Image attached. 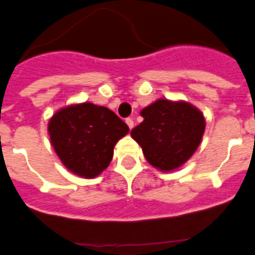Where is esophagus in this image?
<instances>
[{
  "instance_id": "34e87169",
  "label": "esophagus",
  "mask_w": 255,
  "mask_h": 255,
  "mask_svg": "<svg viewBox=\"0 0 255 255\" xmlns=\"http://www.w3.org/2000/svg\"><path fill=\"white\" fill-rule=\"evenodd\" d=\"M126 123H127V126L129 128H133V119H132V118H127V119H126Z\"/></svg>"
}]
</instances>
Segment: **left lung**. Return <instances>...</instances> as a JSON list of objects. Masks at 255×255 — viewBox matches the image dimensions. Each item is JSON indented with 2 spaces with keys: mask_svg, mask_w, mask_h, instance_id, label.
I'll return each instance as SVG.
<instances>
[{
  "mask_svg": "<svg viewBox=\"0 0 255 255\" xmlns=\"http://www.w3.org/2000/svg\"><path fill=\"white\" fill-rule=\"evenodd\" d=\"M144 118L131 131L149 164L162 171L180 167L191 158L205 132V118L184 102L158 100L145 107Z\"/></svg>",
  "mask_w": 255,
  "mask_h": 255,
  "instance_id": "obj_1",
  "label": "left lung"
}]
</instances>
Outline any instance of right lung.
<instances>
[{"mask_svg": "<svg viewBox=\"0 0 255 255\" xmlns=\"http://www.w3.org/2000/svg\"><path fill=\"white\" fill-rule=\"evenodd\" d=\"M129 128L106 107L83 103L63 108L48 126L60 160L79 176L93 178L108 167L114 147Z\"/></svg>", "mask_w": 255, "mask_h": 255, "instance_id": "right-lung-1", "label": "right lung"}]
</instances>
